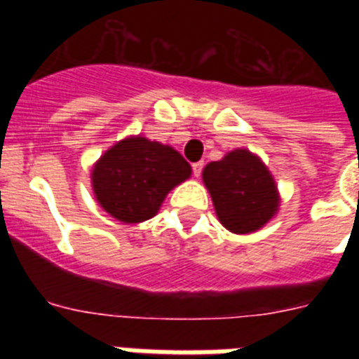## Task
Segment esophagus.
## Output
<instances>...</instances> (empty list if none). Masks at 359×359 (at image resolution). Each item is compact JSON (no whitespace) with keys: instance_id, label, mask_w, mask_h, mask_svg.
<instances>
[{"instance_id":"esophagus-1","label":"esophagus","mask_w":359,"mask_h":359,"mask_svg":"<svg viewBox=\"0 0 359 359\" xmlns=\"http://www.w3.org/2000/svg\"><path fill=\"white\" fill-rule=\"evenodd\" d=\"M201 170H203V161H196V163H192V172H194L196 177L201 176Z\"/></svg>"}]
</instances>
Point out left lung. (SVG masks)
<instances>
[{
    "mask_svg": "<svg viewBox=\"0 0 359 359\" xmlns=\"http://www.w3.org/2000/svg\"><path fill=\"white\" fill-rule=\"evenodd\" d=\"M219 223L231 233H253L277 215L280 194L273 174L248 149H233L203 169Z\"/></svg>",
    "mask_w": 359,
    "mask_h": 359,
    "instance_id": "1",
    "label": "left lung"
}]
</instances>
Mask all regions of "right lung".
Returning <instances> with one entry per match:
<instances>
[{
	"label": "right lung",
	"mask_w": 359,
	"mask_h": 359,
	"mask_svg": "<svg viewBox=\"0 0 359 359\" xmlns=\"http://www.w3.org/2000/svg\"><path fill=\"white\" fill-rule=\"evenodd\" d=\"M190 174L192 167L176 149L133 135L111 145L95 161L91 189L111 217L136 224L154 217L167 194Z\"/></svg>",
	"instance_id": "add662e5"
}]
</instances>
